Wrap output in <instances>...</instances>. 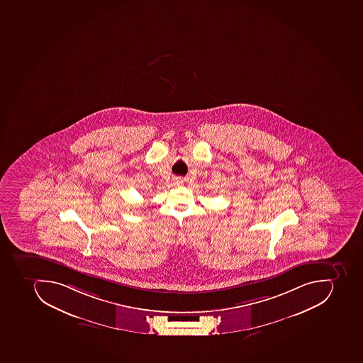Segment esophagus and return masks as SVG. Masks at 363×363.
Masks as SVG:
<instances>
[{
	"instance_id": "1",
	"label": "esophagus",
	"mask_w": 363,
	"mask_h": 363,
	"mask_svg": "<svg viewBox=\"0 0 363 363\" xmlns=\"http://www.w3.org/2000/svg\"><path fill=\"white\" fill-rule=\"evenodd\" d=\"M174 183H175V184H177V186H179V184H182V183H183L182 179H177H177H175V180H174Z\"/></svg>"
}]
</instances>
